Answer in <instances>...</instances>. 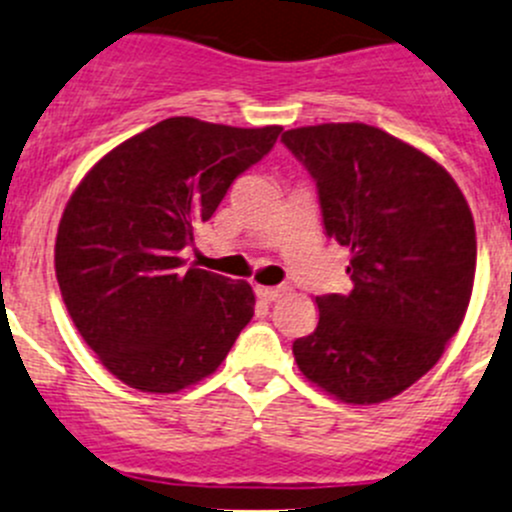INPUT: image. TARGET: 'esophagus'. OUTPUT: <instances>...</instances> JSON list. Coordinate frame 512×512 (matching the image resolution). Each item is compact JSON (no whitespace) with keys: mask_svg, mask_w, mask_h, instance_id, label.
<instances>
[{"mask_svg":"<svg viewBox=\"0 0 512 512\" xmlns=\"http://www.w3.org/2000/svg\"><path fill=\"white\" fill-rule=\"evenodd\" d=\"M281 293H283V286H256V296L266 303L281 298Z\"/></svg>","mask_w":512,"mask_h":512,"instance_id":"34e87169","label":"esophagus"}]
</instances>
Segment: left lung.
Instances as JSON below:
<instances>
[{
  "mask_svg": "<svg viewBox=\"0 0 512 512\" xmlns=\"http://www.w3.org/2000/svg\"><path fill=\"white\" fill-rule=\"evenodd\" d=\"M281 141L316 181L326 234L351 249L353 283L316 296L318 326L293 356L341 401H388L438 363L468 311V201L443 166L376 126H301Z\"/></svg>",
  "mask_w": 512,
  "mask_h": 512,
  "instance_id": "obj_1",
  "label": "left lung"
}]
</instances>
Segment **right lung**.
<instances>
[{
	"label": "right lung",
	"instance_id": "1",
	"mask_svg": "<svg viewBox=\"0 0 512 512\" xmlns=\"http://www.w3.org/2000/svg\"><path fill=\"white\" fill-rule=\"evenodd\" d=\"M278 134L171 116L111 149L72 194L57 281L86 346L126 386H194L251 321L249 283L186 268L181 251Z\"/></svg>",
	"mask_w": 512,
	"mask_h": 512
}]
</instances>
